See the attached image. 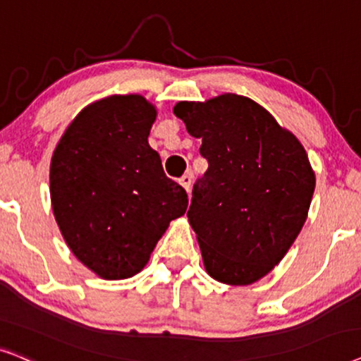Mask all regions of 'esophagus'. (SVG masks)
Returning a JSON list of instances; mask_svg holds the SVG:
<instances>
[{
    "label": "esophagus",
    "instance_id": "esophagus-1",
    "mask_svg": "<svg viewBox=\"0 0 361 361\" xmlns=\"http://www.w3.org/2000/svg\"><path fill=\"white\" fill-rule=\"evenodd\" d=\"M191 181H193V173H191V171H186L185 175L180 178V185L183 186V188H185L186 191H190V188H191Z\"/></svg>",
    "mask_w": 361,
    "mask_h": 361
}]
</instances>
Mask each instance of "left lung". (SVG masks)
Returning a JSON list of instances; mask_svg holds the SVG:
<instances>
[{
  "instance_id": "1",
  "label": "left lung",
  "mask_w": 361,
  "mask_h": 361,
  "mask_svg": "<svg viewBox=\"0 0 361 361\" xmlns=\"http://www.w3.org/2000/svg\"><path fill=\"white\" fill-rule=\"evenodd\" d=\"M201 138L208 170L186 216L216 281L247 286L266 276L299 236L315 190L300 142L266 109L236 94L173 109Z\"/></svg>"
}]
</instances>
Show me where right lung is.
Returning <instances> with one entry per match:
<instances>
[{
  "instance_id": "obj_1",
  "label": "right lung",
  "mask_w": 361,
  "mask_h": 361,
  "mask_svg": "<svg viewBox=\"0 0 361 361\" xmlns=\"http://www.w3.org/2000/svg\"><path fill=\"white\" fill-rule=\"evenodd\" d=\"M157 110L142 95H112L67 127L51 161V201L67 246L97 276L140 272L188 195L148 145Z\"/></svg>"
}]
</instances>
